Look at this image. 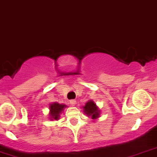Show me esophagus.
I'll return each instance as SVG.
<instances>
[{"label": "esophagus", "instance_id": "obj_1", "mask_svg": "<svg viewBox=\"0 0 157 157\" xmlns=\"http://www.w3.org/2000/svg\"><path fill=\"white\" fill-rule=\"evenodd\" d=\"M70 104H71V105H75V104H76L75 99H71V100L70 101Z\"/></svg>", "mask_w": 157, "mask_h": 157}]
</instances>
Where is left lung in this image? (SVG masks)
Instances as JSON below:
<instances>
[{
  "instance_id": "obj_1",
  "label": "left lung",
  "mask_w": 157,
  "mask_h": 157,
  "mask_svg": "<svg viewBox=\"0 0 157 157\" xmlns=\"http://www.w3.org/2000/svg\"><path fill=\"white\" fill-rule=\"evenodd\" d=\"M83 108L84 113L86 115H88V117H91L92 119H96V118L99 117L100 111L99 110L98 107L96 106V103L93 101H88Z\"/></svg>"
}]
</instances>
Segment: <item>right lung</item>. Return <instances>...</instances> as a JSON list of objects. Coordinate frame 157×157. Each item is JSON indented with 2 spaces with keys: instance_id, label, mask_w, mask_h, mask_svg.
<instances>
[{
  "instance_id": "add662e5",
  "label": "right lung",
  "mask_w": 157,
  "mask_h": 157,
  "mask_svg": "<svg viewBox=\"0 0 157 157\" xmlns=\"http://www.w3.org/2000/svg\"><path fill=\"white\" fill-rule=\"evenodd\" d=\"M65 105L63 104H59L58 102H54V103L50 104V112H49V115H50L51 120H58L60 118V114L62 112L64 108H66Z\"/></svg>"
}]
</instances>
